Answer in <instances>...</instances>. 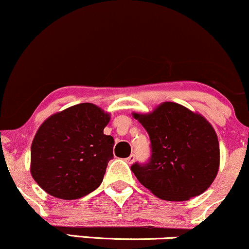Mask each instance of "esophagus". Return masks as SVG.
Listing matches in <instances>:
<instances>
[{
  "label": "esophagus",
  "instance_id": "34e87169",
  "mask_svg": "<svg viewBox=\"0 0 249 249\" xmlns=\"http://www.w3.org/2000/svg\"><path fill=\"white\" fill-rule=\"evenodd\" d=\"M134 159H136V157H134V154H131V156L127 157V158L125 159V160H126L127 164H132V162L134 161Z\"/></svg>",
  "mask_w": 249,
  "mask_h": 249
}]
</instances>
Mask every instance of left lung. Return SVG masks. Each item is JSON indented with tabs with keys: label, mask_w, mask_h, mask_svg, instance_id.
<instances>
[{
	"label": "left lung",
	"mask_w": 249,
	"mask_h": 249,
	"mask_svg": "<svg viewBox=\"0 0 249 249\" xmlns=\"http://www.w3.org/2000/svg\"><path fill=\"white\" fill-rule=\"evenodd\" d=\"M132 115L147 131L152 148L147 164L131 167L142 186L162 200L185 201L212 185L220 148L218 136L204 116L173 102Z\"/></svg>",
	"instance_id": "1"
}]
</instances>
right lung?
Listing matches in <instances>:
<instances>
[{"label":"right lung","instance_id":"obj_1","mask_svg":"<svg viewBox=\"0 0 249 249\" xmlns=\"http://www.w3.org/2000/svg\"><path fill=\"white\" fill-rule=\"evenodd\" d=\"M110 113L91 103L45 119L31 144L30 172L39 187L63 200L79 199L102 184L115 141L104 134Z\"/></svg>","mask_w":249,"mask_h":249}]
</instances>
